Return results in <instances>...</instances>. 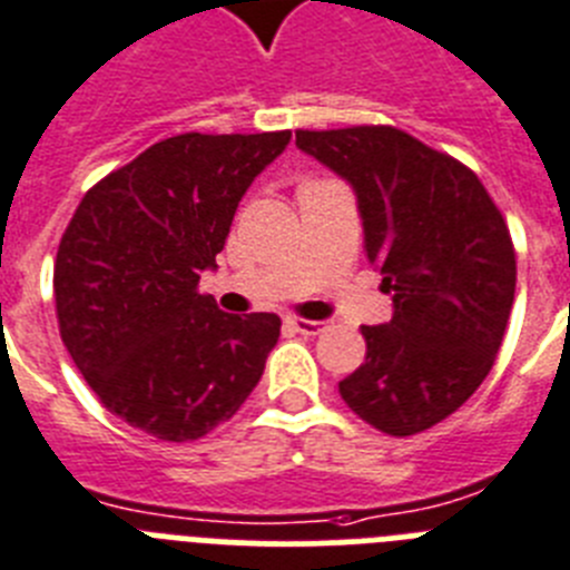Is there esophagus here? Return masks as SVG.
<instances>
[{
  "instance_id": "34e87169",
  "label": "esophagus",
  "mask_w": 570,
  "mask_h": 570,
  "mask_svg": "<svg viewBox=\"0 0 570 570\" xmlns=\"http://www.w3.org/2000/svg\"><path fill=\"white\" fill-rule=\"evenodd\" d=\"M286 326H289V330H295V333H301V335L324 333V321L298 318V315H289V318H286Z\"/></svg>"
}]
</instances>
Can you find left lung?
<instances>
[{"mask_svg":"<svg viewBox=\"0 0 570 570\" xmlns=\"http://www.w3.org/2000/svg\"><path fill=\"white\" fill-rule=\"evenodd\" d=\"M295 142L353 186L367 261L393 292V318L361 326L367 358L341 399L381 433H422L497 361L517 289L508 224L464 163L402 128H298Z\"/></svg>","mask_w":570,"mask_h":570,"instance_id":"left-lung-1","label":"left lung"}]
</instances>
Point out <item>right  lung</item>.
Here are the masks:
<instances>
[{"mask_svg": "<svg viewBox=\"0 0 570 570\" xmlns=\"http://www.w3.org/2000/svg\"><path fill=\"white\" fill-rule=\"evenodd\" d=\"M289 137H168L79 200L53 264L59 335L102 407L131 428L195 442L264 375L278 315L220 313L197 284Z\"/></svg>", "mask_w": 570, "mask_h": 570, "instance_id": "right-lung-1", "label": "right lung"}]
</instances>
